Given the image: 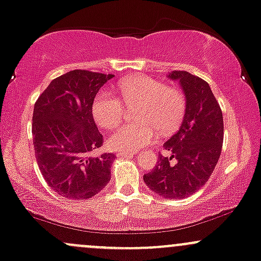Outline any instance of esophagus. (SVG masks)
Returning a JSON list of instances; mask_svg holds the SVG:
<instances>
[{"mask_svg":"<svg viewBox=\"0 0 261 261\" xmlns=\"http://www.w3.org/2000/svg\"><path fill=\"white\" fill-rule=\"evenodd\" d=\"M133 154H135V152H133V151H119V152H117V156L119 157L133 156Z\"/></svg>","mask_w":261,"mask_h":261,"instance_id":"esophagus-1","label":"esophagus"}]
</instances>
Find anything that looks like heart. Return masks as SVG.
Here are the masks:
<instances>
[{"instance_id": "1", "label": "heart", "mask_w": 261, "mask_h": 261, "mask_svg": "<svg viewBox=\"0 0 261 261\" xmlns=\"http://www.w3.org/2000/svg\"><path fill=\"white\" fill-rule=\"evenodd\" d=\"M119 96L109 90H100L91 104L96 124L111 128L124 117L125 105L137 109L136 124L116 128L108 140L114 150L135 151L151 144L157 137L170 135L178 128L186 111V96L178 88L167 87L161 80L137 75L122 80Z\"/></svg>"}]
</instances>
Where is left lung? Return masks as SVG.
I'll return each instance as SVG.
<instances>
[{
  "mask_svg": "<svg viewBox=\"0 0 261 261\" xmlns=\"http://www.w3.org/2000/svg\"><path fill=\"white\" fill-rule=\"evenodd\" d=\"M168 78L178 80L186 96V113L179 130L163 144L167 154L144 181L163 198L182 199L207 183L222 152L223 114L210 84L186 70H173Z\"/></svg>",
  "mask_w": 261,
  "mask_h": 261,
  "instance_id": "obj_1",
  "label": "left lung"
}]
</instances>
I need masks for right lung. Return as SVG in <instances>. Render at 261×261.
<instances>
[{
    "instance_id": "obj_1",
    "label": "right lung",
    "mask_w": 261,
    "mask_h": 261,
    "mask_svg": "<svg viewBox=\"0 0 261 261\" xmlns=\"http://www.w3.org/2000/svg\"><path fill=\"white\" fill-rule=\"evenodd\" d=\"M113 74L71 70L53 79L34 104V153L45 182L68 199H88L110 181L114 153L102 145L91 113L99 89Z\"/></svg>"
}]
</instances>
